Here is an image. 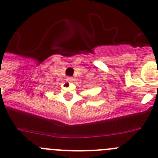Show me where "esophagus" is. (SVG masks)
<instances>
[{
    "label": "esophagus",
    "mask_w": 158,
    "mask_h": 158,
    "mask_svg": "<svg viewBox=\"0 0 158 158\" xmlns=\"http://www.w3.org/2000/svg\"><path fill=\"white\" fill-rule=\"evenodd\" d=\"M66 80L68 81L69 82H72V81H73V78L71 77H67Z\"/></svg>",
    "instance_id": "1"
}]
</instances>
